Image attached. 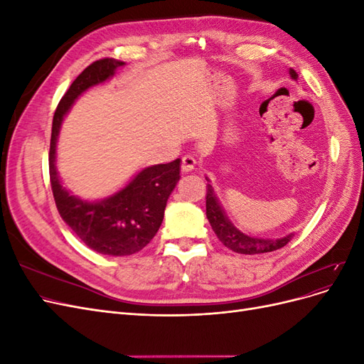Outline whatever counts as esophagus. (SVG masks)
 <instances>
[{
    "label": "esophagus",
    "instance_id": "34e87169",
    "mask_svg": "<svg viewBox=\"0 0 364 364\" xmlns=\"http://www.w3.org/2000/svg\"><path fill=\"white\" fill-rule=\"evenodd\" d=\"M196 158L194 156H191V155H185V156H182V165H181V168H182V173H190V171H193L194 170V167H196Z\"/></svg>",
    "mask_w": 364,
    "mask_h": 364
}]
</instances>
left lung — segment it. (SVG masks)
Masks as SVG:
<instances>
[{"label": "left lung", "mask_w": 364, "mask_h": 364, "mask_svg": "<svg viewBox=\"0 0 364 364\" xmlns=\"http://www.w3.org/2000/svg\"><path fill=\"white\" fill-rule=\"evenodd\" d=\"M290 77L293 80H297V73L294 70H290ZM206 188V217L218 240L230 250H234L237 253H245V255H257V253L278 250L293 238L294 234H289L282 238L274 240L257 238L243 234L232 225V222H230L228 215L225 214L222 205H220L217 196L214 194L213 186L208 183Z\"/></svg>", "instance_id": "obj_1"}]
</instances>
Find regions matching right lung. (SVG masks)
<instances>
[{"label": "right lung", "mask_w": 364, "mask_h": 364, "mask_svg": "<svg viewBox=\"0 0 364 364\" xmlns=\"http://www.w3.org/2000/svg\"><path fill=\"white\" fill-rule=\"evenodd\" d=\"M123 65L106 58L77 75L54 112L48 155L51 190L63 222L87 247L111 257L132 255L150 243L162 223L168 197L181 179V159H176L146 167L124 188L103 200H83L62 185L56 170V144L65 115L79 95L111 79Z\"/></svg>", "instance_id": "obj_1"}]
</instances>
